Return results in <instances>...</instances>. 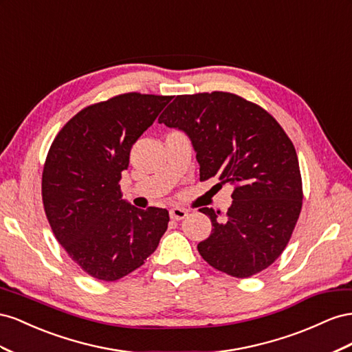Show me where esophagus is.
Returning <instances> with one entry per match:
<instances>
[{
    "mask_svg": "<svg viewBox=\"0 0 352 352\" xmlns=\"http://www.w3.org/2000/svg\"><path fill=\"white\" fill-rule=\"evenodd\" d=\"M187 214H188V210L187 209H184V208H179V206H175V208H173L169 210V215H170V218L173 219H177V221H179V219H184L186 217H187Z\"/></svg>",
    "mask_w": 352,
    "mask_h": 352,
    "instance_id": "obj_1",
    "label": "esophagus"
}]
</instances>
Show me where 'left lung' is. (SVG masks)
Listing matches in <instances>:
<instances>
[{
	"label": "left lung",
	"mask_w": 352,
	"mask_h": 352,
	"mask_svg": "<svg viewBox=\"0 0 352 352\" xmlns=\"http://www.w3.org/2000/svg\"><path fill=\"white\" fill-rule=\"evenodd\" d=\"M159 124L184 131L200 165V182L230 183L226 217L202 208L212 233L197 245L209 265L237 278L282 255L302 208V179L294 143L261 106L232 93L177 96Z\"/></svg>",
	"instance_id": "8db88e82"
}]
</instances>
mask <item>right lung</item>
<instances>
[{"instance_id":"right-lung-1","label":"right lung","mask_w":352,"mask_h":352,"mask_svg":"<svg viewBox=\"0 0 352 352\" xmlns=\"http://www.w3.org/2000/svg\"><path fill=\"white\" fill-rule=\"evenodd\" d=\"M170 96L126 93L88 106L60 129L43 170V204L57 242L91 277L115 282L142 267L168 228L166 209L122 199L129 152Z\"/></svg>"}]
</instances>
